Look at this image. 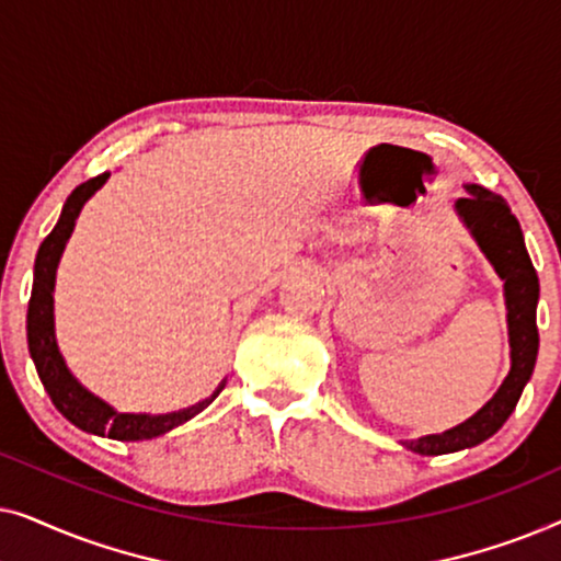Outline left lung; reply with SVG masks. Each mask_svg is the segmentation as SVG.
Segmentation results:
<instances>
[{"label":"left lung","mask_w":561,"mask_h":561,"mask_svg":"<svg viewBox=\"0 0 561 561\" xmlns=\"http://www.w3.org/2000/svg\"><path fill=\"white\" fill-rule=\"evenodd\" d=\"M467 196L457 198L455 209L474 242L485 252L490 265L505 280V309H508V340H511V373L505 375L497 393L482 409L462 424L444 434H428L421 439L403 442L405 449L416 455L436 457L449 451L478 447L501 428L516 409L528 378H531L536 355H539V329H536V304H539V275L526 252L524 232L518 219L503 196L465 183Z\"/></svg>","instance_id":"obj_1"}]
</instances>
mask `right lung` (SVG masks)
<instances>
[{"label":"right lung","instance_id":"obj_1","mask_svg":"<svg viewBox=\"0 0 561 561\" xmlns=\"http://www.w3.org/2000/svg\"><path fill=\"white\" fill-rule=\"evenodd\" d=\"M110 173L89 179L81 186L71 191V196L66 198L64 211H60L58 225L53 227V232L45 237L41 250L35 257V278H33V296H30L27 306V347L30 357H33L35 370L41 375L45 390H48L50 401L64 416L71 421L73 426H79L81 432L96 434V436H110V439L119 442H140L152 439L171 428L186 424L188 419H194L196 413H202L214 398L221 393L225 382L214 390L209 398L198 401L188 409L173 411V413H119L114 411L110 403L91 393L73 378L71 370L66 367V359L60 355L58 342H56V319H53V288H56V271L64 255L68 237H71L76 219L83 209V204L104 186Z\"/></svg>","mask_w":561,"mask_h":561}]
</instances>
